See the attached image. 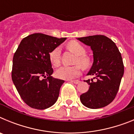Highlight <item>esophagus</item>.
Segmentation results:
<instances>
[{"mask_svg": "<svg viewBox=\"0 0 134 134\" xmlns=\"http://www.w3.org/2000/svg\"><path fill=\"white\" fill-rule=\"evenodd\" d=\"M71 82H73V83H74V84H76V85H78V84H79L80 82V80H71Z\"/></svg>", "mask_w": 134, "mask_h": 134, "instance_id": "34e87169", "label": "esophagus"}]
</instances>
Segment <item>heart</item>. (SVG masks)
Here are the masks:
<instances>
[{
	"instance_id": "heart-1",
	"label": "heart",
	"mask_w": 134,
	"mask_h": 134,
	"mask_svg": "<svg viewBox=\"0 0 134 134\" xmlns=\"http://www.w3.org/2000/svg\"><path fill=\"white\" fill-rule=\"evenodd\" d=\"M67 48L71 52L77 55L75 60V64H79L83 67H86L89 64L90 59L86 54V49L82 45L76 41H70L67 44ZM61 49L60 47L54 48L49 54L51 64L54 66H58L60 63ZM80 74V67L79 65L70 66H62L55 71V76L58 79L69 80L74 79Z\"/></svg>"
}]
</instances>
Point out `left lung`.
Segmentation results:
<instances>
[{
	"instance_id": "1",
	"label": "left lung",
	"mask_w": 134,
	"mask_h": 134,
	"mask_svg": "<svg viewBox=\"0 0 134 134\" xmlns=\"http://www.w3.org/2000/svg\"><path fill=\"white\" fill-rule=\"evenodd\" d=\"M78 40L91 46L94 59L87 74L93 76V79L85 80L90 87L80 95V101L88 108H102L111 103L117 95L124 72L122 57L115 43L105 35H91Z\"/></svg>"
}]
</instances>
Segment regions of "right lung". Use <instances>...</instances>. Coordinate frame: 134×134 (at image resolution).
I'll list each match as a JSON object with an SVG mask.
<instances>
[{
  "label": "right lung",
  "instance_id": "1",
  "mask_svg": "<svg viewBox=\"0 0 134 134\" xmlns=\"http://www.w3.org/2000/svg\"><path fill=\"white\" fill-rule=\"evenodd\" d=\"M66 40L37 33L23 38L16 49L12 80L21 99L31 108L45 109L56 102L64 80L51 76L54 70L49 54Z\"/></svg>",
  "mask_w": 134,
  "mask_h": 134
}]
</instances>
